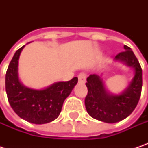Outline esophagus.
<instances>
[{"mask_svg":"<svg viewBox=\"0 0 148 148\" xmlns=\"http://www.w3.org/2000/svg\"><path fill=\"white\" fill-rule=\"evenodd\" d=\"M78 80H79V83H82V84L86 83V74L84 73V72H81L78 75Z\"/></svg>","mask_w":148,"mask_h":148,"instance_id":"34e87169","label":"esophagus"}]
</instances>
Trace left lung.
<instances>
[{"mask_svg":"<svg viewBox=\"0 0 148 148\" xmlns=\"http://www.w3.org/2000/svg\"><path fill=\"white\" fill-rule=\"evenodd\" d=\"M125 51L115 56L114 61L122 62L134 71V76L120 94H112L105 88L101 75H90L86 83L88 94L85 99L86 109L92 118L102 122L114 123L129 116L138 105L142 91L143 74L139 62L131 49L124 45Z\"/></svg>","mask_w":148,"mask_h":148,"instance_id":"obj_1","label":"left lung"}]
</instances>
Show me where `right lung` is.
Instances as JSON below:
<instances>
[{"label": "right lung", "instance_id": "1", "mask_svg": "<svg viewBox=\"0 0 148 148\" xmlns=\"http://www.w3.org/2000/svg\"><path fill=\"white\" fill-rule=\"evenodd\" d=\"M25 46L15 52L5 74V91L9 103L14 113L28 122L35 124L52 122L59 116L63 102L77 85L78 78L55 82L40 90L24 86L19 78L18 65Z\"/></svg>", "mask_w": 148, "mask_h": 148}]
</instances>
